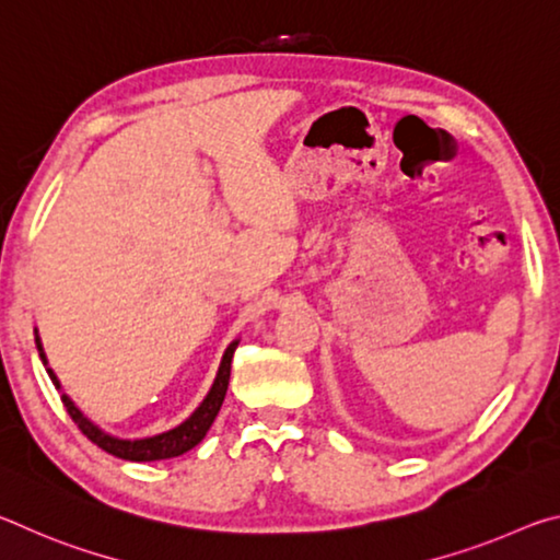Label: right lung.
I'll use <instances>...</instances> for the list:
<instances>
[{
    "label": "right lung",
    "mask_w": 560,
    "mask_h": 560,
    "mask_svg": "<svg viewBox=\"0 0 560 560\" xmlns=\"http://www.w3.org/2000/svg\"><path fill=\"white\" fill-rule=\"evenodd\" d=\"M36 348H39V355L46 365V355L42 350V340L36 336ZM234 350H236V340L234 343L226 348V353L222 358V365H220V373H217V381L212 385L210 395L205 397L202 405L197 407V410L189 415V420H185L179 428L163 432V434H155V438H145V440H118V438H110V434L101 432L96 424L89 422L86 417L81 415L79 407H75L69 397L61 395V402L66 407V412L71 415V420L79 424V430L86 434V438L98 444L103 452L113 454V457H120V459H128V462H155V459H170V457H179V454H185L195 447V444H200L205 440L207 430L212 428L217 412H220V407L224 402V395H226V385H230V371H232V358H234ZM49 371V377L54 381L56 387H61L59 381H56V375L51 368H46Z\"/></svg>",
    "instance_id": "right-lung-1"
}]
</instances>
